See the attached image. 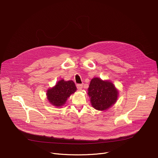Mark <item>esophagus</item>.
Wrapping results in <instances>:
<instances>
[{
	"instance_id": "esophagus-1",
	"label": "esophagus",
	"mask_w": 158,
	"mask_h": 158,
	"mask_svg": "<svg viewBox=\"0 0 158 158\" xmlns=\"http://www.w3.org/2000/svg\"><path fill=\"white\" fill-rule=\"evenodd\" d=\"M77 88L78 90H79V91H81V90H82V87H83V85L82 84H77Z\"/></svg>"
}]
</instances>
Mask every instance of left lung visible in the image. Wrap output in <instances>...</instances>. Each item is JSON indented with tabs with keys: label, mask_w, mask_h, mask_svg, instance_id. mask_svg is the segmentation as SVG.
I'll list each match as a JSON object with an SVG mask.
<instances>
[{
	"label": "left lung",
	"mask_w": 158,
	"mask_h": 158,
	"mask_svg": "<svg viewBox=\"0 0 158 158\" xmlns=\"http://www.w3.org/2000/svg\"><path fill=\"white\" fill-rule=\"evenodd\" d=\"M87 94L92 106L98 110L108 109L114 104L118 97V91L113 84L98 77L91 81Z\"/></svg>",
	"instance_id": "left-lung-1"
}]
</instances>
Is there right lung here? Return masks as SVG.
I'll use <instances>...</instances> for the list:
<instances>
[{
  "instance_id": "add662e5",
  "label": "right lung",
  "mask_w": 158,
  "mask_h": 158,
  "mask_svg": "<svg viewBox=\"0 0 158 158\" xmlns=\"http://www.w3.org/2000/svg\"><path fill=\"white\" fill-rule=\"evenodd\" d=\"M76 89L73 81H65L62 79L58 81L55 86L48 90L47 98L52 105L59 107L65 104L67 98L74 93Z\"/></svg>"
}]
</instances>
